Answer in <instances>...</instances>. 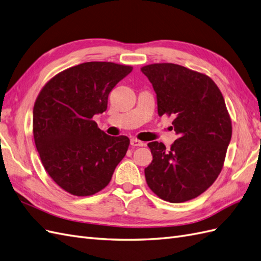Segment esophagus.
Instances as JSON below:
<instances>
[{
	"label": "esophagus",
	"instance_id": "esophagus-1",
	"mask_svg": "<svg viewBox=\"0 0 261 261\" xmlns=\"http://www.w3.org/2000/svg\"><path fill=\"white\" fill-rule=\"evenodd\" d=\"M130 144L132 146H143L144 143L142 141H140V140H138V139H131Z\"/></svg>",
	"mask_w": 261,
	"mask_h": 261
}]
</instances>
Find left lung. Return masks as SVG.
Masks as SVG:
<instances>
[{"instance_id": "1", "label": "left lung", "mask_w": 261, "mask_h": 261, "mask_svg": "<svg viewBox=\"0 0 261 261\" xmlns=\"http://www.w3.org/2000/svg\"><path fill=\"white\" fill-rule=\"evenodd\" d=\"M156 93L158 113L173 116L178 138L166 149L150 142L144 169L151 191L170 203L197 197L215 182L231 139V120L217 85L205 73L171 63L143 66Z\"/></svg>"}]
</instances>
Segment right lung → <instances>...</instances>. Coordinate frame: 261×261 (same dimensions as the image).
Segmentation results:
<instances>
[{"label":"right lung","mask_w":261,"mask_h":261,"mask_svg":"<svg viewBox=\"0 0 261 261\" xmlns=\"http://www.w3.org/2000/svg\"><path fill=\"white\" fill-rule=\"evenodd\" d=\"M131 66L89 62L48 80L33 109V135L42 164L59 188L90 196L109 184L128 151L125 136L111 137L92 118L107 110L108 96Z\"/></svg>","instance_id":"obj_1"}]
</instances>
